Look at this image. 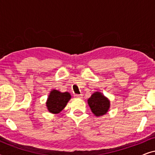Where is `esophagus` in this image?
<instances>
[{
  "instance_id": "obj_1",
  "label": "esophagus",
  "mask_w": 155,
  "mask_h": 155,
  "mask_svg": "<svg viewBox=\"0 0 155 155\" xmlns=\"http://www.w3.org/2000/svg\"><path fill=\"white\" fill-rule=\"evenodd\" d=\"M75 97H77V98H82V94H75V95H74Z\"/></svg>"
}]
</instances>
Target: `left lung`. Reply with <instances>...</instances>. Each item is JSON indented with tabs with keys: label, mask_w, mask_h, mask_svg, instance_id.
Instances as JSON below:
<instances>
[{
	"label": "left lung",
	"mask_w": 155,
	"mask_h": 155,
	"mask_svg": "<svg viewBox=\"0 0 155 155\" xmlns=\"http://www.w3.org/2000/svg\"><path fill=\"white\" fill-rule=\"evenodd\" d=\"M87 101L92 113L97 116L107 114L110 107L109 99L98 92L94 93Z\"/></svg>",
	"instance_id": "obj_1"
}]
</instances>
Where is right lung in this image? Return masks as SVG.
I'll return each instance as SVG.
<instances>
[{"label": "right lung", "instance_id": "add662e5", "mask_svg": "<svg viewBox=\"0 0 155 155\" xmlns=\"http://www.w3.org/2000/svg\"><path fill=\"white\" fill-rule=\"evenodd\" d=\"M71 97L68 92L62 93L58 90H52L46 102L48 111L53 114L59 113L64 109Z\"/></svg>", "mask_w": 155, "mask_h": 155}]
</instances>
